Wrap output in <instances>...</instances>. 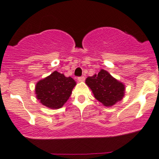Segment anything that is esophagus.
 Instances as JSON below:
<instances>
[{"label": "esophagus", "mask_w": 159, "mask_h": 159, "mask_svg": "<svg viewBox=\"0 0 159 159\" xmlns=\"http://www.w3.org/2000/svg\"><path fill=\"white\" fill-rule=\"evenodd\" d=\"M84 80H85V78L84 77V76H81V77H78V81H80V82L84 81Z\"/></svg>", "instance_id": "34e87169"}]
</instances>
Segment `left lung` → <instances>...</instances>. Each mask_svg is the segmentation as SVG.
I'll list each match as a JSON object with an SVG mask.
<instances>
[{
    "instance_id": "8db88e82",
    "label": "left lung",
    "mask_w": 159,
    "mask_h": 159,
    "mask_svg": "<svg viewBox=\"0 0 159 159\" xmlns=\"http://www.w3.org/2000/svg\"><path fill=\"white\" fill-rule=\"evenodd\" d=\"M85 83L92 90L94 97L105 107L113 106L121 101L125 95V84L105 69H101L98 75L87 77Z\"/></svg>"
}]
</instances>
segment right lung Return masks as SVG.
Instances as JSON below:
<instances>
[{"instance_id":"1","label":"right lung","mask_w":159,"mask_h":159,"mask_svg":"<svg viewBox=\"0 0 159 159\" xmlns=\"http://www.w3.org/2000/svg\"><path fill=\"white\" fill-rule=\"evenodd\" d=\"M75 85L73 78L54 71L36 83L35 94L43 105L51 109H58L66 102Z\"/></svg>"}]
</instances>
